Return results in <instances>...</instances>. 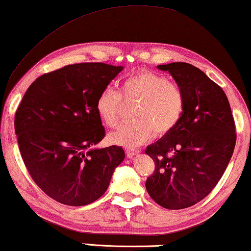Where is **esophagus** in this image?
Returning a JSON list of instances; mask_svg holds the SVG:
<instances>
[{"label":"esophagus","mask_w":251,"mask_h":251,"mask_svg":"<svg viewBox=\"0 0 251 251\" xmlns=\"http://www.w3.org/2000/svg\"><path fill=\"white\" fill-rule=\"evenodd\" d=\"M125 152H126V155H127V158H133L134 155H136L138 152V150L137 149H133V148H127V149H125Z\"/></svg>","instance_id":"34e87169"}]
</instances>
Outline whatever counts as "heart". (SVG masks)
Wrapping results in <instances>:
<instances>
[{
  "mask_svg": "<svg viewBox=\"0 0 251 251\" xmlns=\"http://www.w3.org/2000/svg\"><path fill=\"white\" fill-rule=\"evenodd\" d=\"M122 93L103 89L97 99V111L106 125L116 128L121 123L123 97L126 102H138L134 110L135 122L123 125L110 135L114 143L137 147L153 135L164 136L180 121L185 108V96L179 85L169 78L150 71L132 75L124 81Z\"/></svg>",
  "mask_w": 251,
  "mask_h": 251,
  "instance_id": "b5f03b06",
  "label": "heart"
}]
</instances>
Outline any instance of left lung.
<instances>
[{"instance_id": "left-lung-1", "label": "left lung", "mask_w": 251, "mask_h": 251, "mask_svg": "<svg viewBox=\"0 0 251 251\" xmlns=\"http://www.w3.org/2000/svg\"><path fill=\"white\" fill-rule=\"evenodd\" d=\"M185 96L178 125L145 153L155 164L149 195L168 209L190 207L206 197L226 171L237 141L232 111L222 88L188 63L159 65Z\"/></svg>"}]
</instances>
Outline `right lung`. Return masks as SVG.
<instances>
[{
  "label": "right lung",
  "mask_w": 251,
  "mask_h": 251,
  "mask_svg": "<svg viewBox=\"0 0 251 251\" xmlns=\"http://www.w3.org/2000/svg\"><path fill=\"white\" fill-rule=\"evenodd\" d=\"M123 66L104 63L66 65L36 78L14 117L20 153L32 180L46 195L70 206L101 197L122 147L90 149L106 135L97 111L99 93Z\"/></svg>",
  "instance_id": "obj_1"
}]
</instances>
